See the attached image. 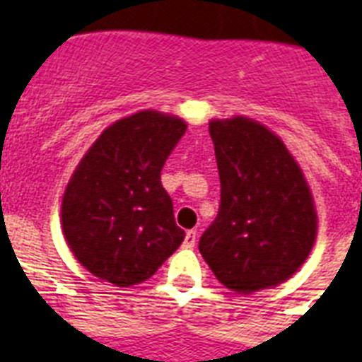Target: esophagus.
I'll return each instance as SVG.
<instances>
[{
    "label": "esophagus",
    "instance_id": "esophagus-1",
    "mask_svg": "<svg viewBox=\"0 0 362 362\" xmlns=\"http://www.w3.org/2000/svg\"><path fill=\"white\" fill-rule=\"evenodd\" d=\"M195 242H197V232L195 230H187L186 238H184V247L193 249V247H195Z\"/></svg>",
    "mask_w": 362,
    "mask_h": 362
}]
</instances>
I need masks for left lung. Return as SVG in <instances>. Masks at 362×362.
I'll list each match as a JSON object with an SVG mask.
<instances>
[{"mask_svg":"<svg viewBox=\"0 0 362 362\" xmlns=\"http://www.w3.org/2000/svg\"><path fill=\"white\" fill-rule=\"evenodd\" d=\"M221 202L199 251L221 284L251 293L290 279L316 240L305 176L277 135L245 117L211 120Z\"/></svg>","mask_w":362,"mask_h":362,"instance_id":"obj_1","label":"left lung"}]
</instances>
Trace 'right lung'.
<instances>
[{"label": "right lung", "mask_w": 362, "mask_h": 362, "mask_svg": "<svg viewBox=\"0 0 362 362\" xmlns=\"http://www.w3.org/2000/svg\"><path fill=\"white\" fill-rule=\"evenodd\" d=\"M186 122L158 111L117 120L83 156L63 197L70 249L93 275L115 286L151 279L184 242L161 169Z\"/></svg>", "instance_id": "add662e5"}]
</instances>
